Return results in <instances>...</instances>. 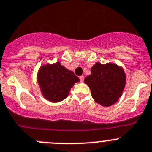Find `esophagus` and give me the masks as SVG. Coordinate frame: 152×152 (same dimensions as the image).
<instances>
[{
    "label": "esophagus",
    "mask_w": 152,
    "mask_h": 152,
    "mask_svg": "<svg viewBox=\"0 0 152 152\" xmlns=\"http://www.w3.org/2000/svg\"><path fill=\"white\" fill-rule=\"evenodd\" d=\"M79 78H80V82H81V83H83V80H84V76H83V75H82V76H80V77H79Z\"/></svg>",
    "instance_id": "obj_1"
}]
</instances>
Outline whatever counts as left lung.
I'll list each match as a JSON object with an SVG mask.
<instances>
[{
    "mask_svg": "<svg viewBox=\"0 0 152 152\" xmlns=\"http://www.w3.org/2000/svg\"><path fill=\"white\" fill-rule=\"evenodd\" d=\"M84 83L90 89L95 102L109 107L122 96L126 84V75L123 68L115 63H96L91 68V75L85 77Z\"/></svg>",
    "mask_w": 152,
    "mask_h": 152,
    "instance_id": "1",
    "label": "left lung"
}]
</instances>
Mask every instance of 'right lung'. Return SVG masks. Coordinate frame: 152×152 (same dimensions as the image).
<instances>
[{"instance_id": "add662e5", "label": "right lung", "mask_w": 152, "mask_h": 152, "mask_svg": "<svg viewBox=\"0 0 152 152\" xmlns=\"http://www.w3.org/2000/svg\"><path fill=\"white\" fill-rule=\"evenodd\" d=\"M37 81L45 99L57 103L67 98L71 88L80 80L72 71L57 62L42 65L38 71Z\"/></svg>"}]
</instances>
